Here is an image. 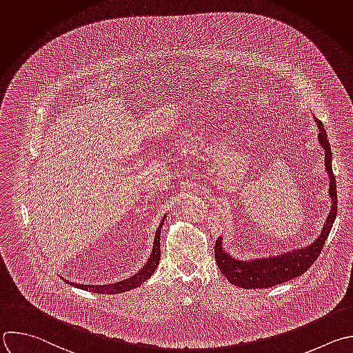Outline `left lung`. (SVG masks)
Instances as JSON below:
<instances>
[{"instance_id":"1","label":"left lung","mask_w":353,"mask_h":353,"mask_svg":"<svg viewBox=\"0 0 353 353\" xmlns=\"http://www.w3.org/2000/svg\"><path fill=\"white\" fill-rule=\"evenodd\" d=\"M314 122L319 128V136H317L319 143L325 152L324 166L330 177L328 195L331 198V209L323 225L320 236L316 239V241H313L307 247L292 250L276 256L255 258V259H247V261L234 259L231 255H228L224 251L221 239H217L214 245V259L219 266V270L225 276L228 283H231L232 285H237L245 290L274 287L285 281H290L295 277H299L319 258L336 216V184H335V177L332 174V165H331L332 155H331L330 143L327 140V133L324 130L323 123L317 119L316 116H314Z\"/></svg>"}]
</instances>
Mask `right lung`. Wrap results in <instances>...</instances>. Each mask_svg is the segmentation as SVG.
<instances>
[{"label":"right lung","instance_id":"obj_1","mask_svg":"<svg viewBox=\"0 0 353 353\" xmlns=\"http://www.w3.org/2000/svg\"><path fill=\"white\" fill-rule=\"evenodd\" d=\"M166 219V214L163 216V219L161 220V224L155 232V239H154V247H152V254L150 255V259L147 261V263L132 277L126 279V280H121V281H116L113 284H102V285H91V284H77V283H69L70 285H74L80 290H85V291H91V292H97V294H121V292H126L130 291L133 288L140 287L144 281H147L152 273L155 272V269L159 265L161 261V228L163 225V221Z\"/></svg>","mask_w":353,"mask_h":353}]
</instances>
